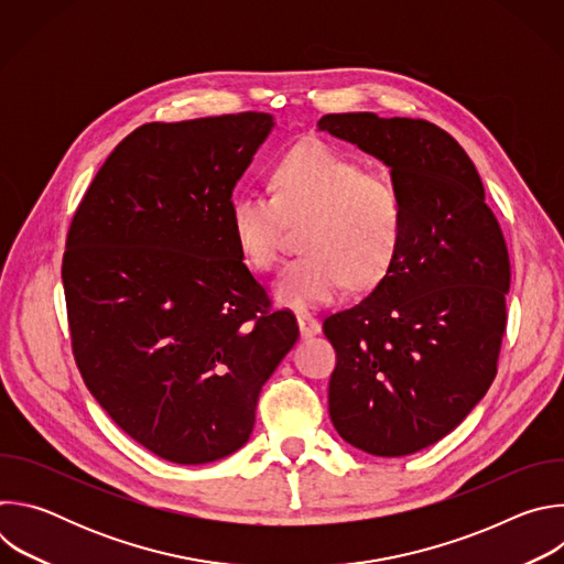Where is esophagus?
<instances>
[{"label": "esophagus", "mask_w": 564, "mask_h": 564, "mask_svg": "<svg viewBox=\"0 0 564 564\" xmlns=\"http://www.w3.org/2000/svg\"><path fill=\"white\" fill-rule=\"evenodd\" d=\"M296 324H299L301 337H312V335L321 333V324L310 312H303V310L296 312Z\"/></svg>", "instance_id": "esophagus-1"}]
</instances>
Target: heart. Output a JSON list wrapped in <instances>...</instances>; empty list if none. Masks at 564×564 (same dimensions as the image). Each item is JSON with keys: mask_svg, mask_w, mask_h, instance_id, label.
I'll list each match as a JSON object with an SVG mask.
<instances>
[{"mask_svg": "<svg viewBox=\"0 0 564 564\" xmlns=\"http://www.w3.org/2000/svg\"><path fill=\"white\" fill-rule=\"evenodd\" d=\"M303 223L307 254L292 261L274 288L292 307L330 303L348 285L375 288L399 252L404 200L390 178L368 174L361 160L307 140L276 160L272 194L248 192L229 205L234 243L259 272L279 265L288 225Z\"/></svg>", "mask_w": 564, "mask_h": 564, "instance_id": "heart-1", "label": "heart"}]
</instances>
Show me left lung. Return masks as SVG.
I'll list each match as a JSON object with an SVG mask.
<instances>
[{"label":"left lung","mask_w":564,"mask_h":564,"mask_svg":"<svg viewBox=\"0 0 564 564\" xmlns=\"http://www.w3.org/2000/svg\"><path fill=\"white\" fill-rule=\"evenodd\" d=\"M318 129L379 158L404 200V236L388 274L324 321L337 352L330 420L370 455H411L448 435L498 375L507 240L470 158L437 124L328 113Z\"/></svg>","instance_id":"left-lung-1"}]
</instances>
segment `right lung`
Returning a JSON list of instances; mask_svg holds the SVG:
<instances>
[{
  "label": "right lung",
  "instance_id": "right-lung-1",
  "mask_svg": "<svg viewBox=\"0 0 564 564\" xmlns=\"http://www.w3.org/2000/svg\"><path fill=\"white\" fill-rule=\"evenodd\" d=\"M272 127L261 111L138 127L66 234L77 370L129 437L176 464L250 440L261 388L299 339L229 229L234 185Z\"/></svg>",
  "mask_w": 564,
  "mask_h": 564
}]
</instances>
